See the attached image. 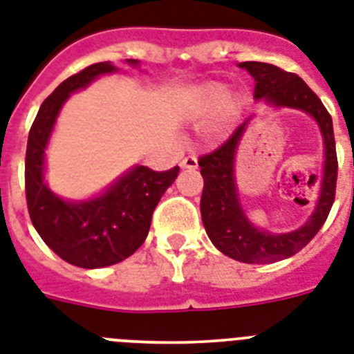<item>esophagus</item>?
Masks as SVG:
<instances>
[{
  "instance_id": "obj_1",
  "label": "esophagus",
  "mask_w": 354,
  "mask_h": 354,
  "mask_svg": "<svg viewBox=\"0 0 354 354\" xmlns=\"http://www.w3.org/2000/svg\"><path fill=\"white\" fill-rule=\"evenodd\" d=\"M197 166H198V160L195 156L184 157L183 162H180V168H183V170H197Z\"/></svg>"
}]
</instances>
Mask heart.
<instances>
[{
    "label": "heart",
    "instance_id": "obj_1",
    "mask_svg": "<svg viewBox=\"0 0 354 354\" xmlns=\"http://www.w3.org/2000/svg\"><path fill=\"white\" fill-rule=\"evenodd\" d=\"M226 95V86L224 84H218V83H208L204 84L203 88L198 90V108H201V112H208L212 108L217 106L221 103L223 95ZM223 102V113L226 118L233 115V113L239 110L241 106V97L235 95V93H230L224 98Z\"/></svg>",
    "mask_w": 354,
    "mask_h": 354
}]
</instances>
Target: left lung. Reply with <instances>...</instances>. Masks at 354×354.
I'll return each mask as SVG.
<instances>
[{
    "mask_svg": "<svg viewBox=\"0 0 354 354\" xmlns=\"http://www.w3.org/2000/svg\"><path fill=\"white\" fill-rule=\"evenodd\" d=\"M239 66L246 68L255 79L253 95L257 101L266 99L277 108H299L313 115L322 131L324 146H326L322 189H320L317 208L308 218V223L291 233H270L259 230L248 221L246 213L239 203L233 162H235L236 146L241 142L250 119L242 122L223 146L198 159L201 175L204 179L201 213L213 246L239 262L268 264L299 253L317 235L331 212L338 175L333 119L317 93L293 72H286L279 66L259 63V61H246Z\"/></svg>",
    "mask_w": 354,
    "mask_h": 354,
    "instance_id": "left-lung-1",
    "label": "left lung"
}]
</instances>
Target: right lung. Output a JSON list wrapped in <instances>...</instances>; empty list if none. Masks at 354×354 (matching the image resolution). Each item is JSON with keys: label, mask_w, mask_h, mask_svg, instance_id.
Returning <instances> with one entry per match:
<instances>
[{"label": "right lung", "mask_w": 354, "mask_h": 354, "mask_svg": "<svg viewBox=\"0 0 354 354\" xmlns=\"http://www.w3.org/2000/svg\"><path fill=\"white\" fill-rule=\"evenodd\" d=\"M128 63L139 65L136 59ZM115 70L103 61L65 79L41 104L26 145L25 194L32 224L55 255L84 270L118 264L133 255L148 235L157 203L179 175V166L166 171L136 166L103 195L81 203L63 201L48 189L43 179L45 148L61 106L70 93Z\"/></svg>", "instance_id": "add662e5"}]
</instances>
